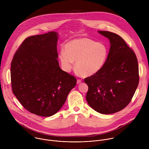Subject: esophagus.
<instances>
[{"instance_id": "34e87169", "label": "esophagus", "mask_w": 149, "mask_h": 149, "mask_svg": "<svg viewBox=\"0 0 149 149\" xmlns=\"http://www.w3.org/2000/svg\"><path fill=\"white\" fill-rule=\"evenodd\" d=\"M81 81H82L81 80H80V79H77V84H79V83H80Z\"/></svg>"}]
</instances>
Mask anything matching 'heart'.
I'll return each instance as SVG.
<instances>
[{"label": "heart", "mask_w": 149, "mask_h": 149, "mask_svg": "<svg viewBox=\"0 0 149 149\" xmlns=\"http://www.w3.org/2000/svg\"><path fill=\"white\" fill-rule=\"evenodd\" d=\"M61 51L59 58L63 69L70 72L76 63V69L85 77L99 73L104 66L108 56L106 44L97 42L88 38L72 40Z\"/></svg>", "instance_id": "heart-1"}]
</instances>
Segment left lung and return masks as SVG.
Masks as SVG:
<instances>
[{"label": "left lung", "mask_w": 149, "mask_h": 149, "mask_svg": "<svg viewBox=\"0 0 149 149\" xmlns=\"http://www.w3.org/2000/svg\"><path fill=\"white\" fill-rule=\"evenodd\" d=\"M110 42L106 63L97 74L84 79L88 86L86 99L90 107L102 114L121 111L131 102L139 77L137 58L119 35L98 31Z\"/></svg>", "instance_id": "1"}]
</instances>
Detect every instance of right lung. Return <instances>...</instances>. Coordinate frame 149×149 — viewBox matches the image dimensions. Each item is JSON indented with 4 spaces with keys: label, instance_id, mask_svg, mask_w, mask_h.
Listing matches in <instances>:
<instances>
[{
    "label": "right lung",
    "instance_id": "1",
    "mask_svg": "<svg viewBox=\"0 0 149 149\" xmlns=\"http://www.w3.org/2000/svg\"><path fill=\"white\" fill-rule=\"evenodd\" d=\"M58 38L55 31L26 38L11 64L13 93L26 109L38 116L56 113L76 84V79L59 66Z\"/></svg>",
    "mask_w": 149,
    "mask_h": 149
}]
</instances>
